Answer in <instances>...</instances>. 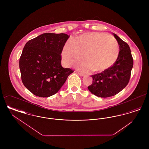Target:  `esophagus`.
I'll return each mask as SVG.
<instances>
[{
    "instance_id": "1",
    "label": "esophagus",
    "mask_w": 149,
    "mask_h": 149,
    "mask_svg": "<svg viewBox=\"0 0 149 149\" xmlns=\"http://www.w3.org/2000/svg\"><path fill=\"white\" fill-rule=\"evenodd\" d=\"M78 74H79V75H80V76H81V77H83L84 75V74H83V73H81V72H78Z\"/></svg>"
}]
</instances>
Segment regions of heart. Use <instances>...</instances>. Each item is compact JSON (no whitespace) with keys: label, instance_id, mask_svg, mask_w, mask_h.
<instances>
[{"label":"heart","instance_id":"heart-1","mask_svg":"<svg viewBox=\"0 0 149 149\" xmlns=\"http://www.w3.org/2000/svg\"><path fill=\"white\" fill-rule=\"evenodd\" d=\"M83 55L84 62L78 65L81 70L93 72L104 71L116 62L119 54V46L112 36L90 32L69 40L62 51L63 63L69 66L79 60Z\"/></svg>","mask_w":149,"mask_h":149}]
</instances>
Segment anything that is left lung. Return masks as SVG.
Segmentation results:
<instances>
[{"label":"left lung","instance_id":"left-lung-1","mask_svg":"<svg viewBox=\"0 0 149 149\" xmlns=\"http://www.w3.org/2000/svg\"><path fill=\"white\" fill-rule=\"evenodd\" d=\"M120 51L116 62L111 67L100 73L91 75L92 84L89 91L101 98L112 97L123 89L130 81L134 60L127 43L113 33Z\"/></svg>","mask_w":149,"mask_h":149}]
</instances>
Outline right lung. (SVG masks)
Wrapping results in <instances>:
<instances>
[{
    "mask_svg": "<svg viewBox=\"0 0 149 149\" xmlns=\"http://www.w3.org/2000/svg\"><path fill=\"white\" fill-rule=\"evenodd\" d=\"M69 36L46 33L25 45L19 58L22 81L34 95L43 98L54 95L74 72L61 64V54Z\"/></svg>",
    "mask_w": 149,
    "mask_h": 149,
    "instance_id": "1",
    "label": "right lung"
}]
</instances>
